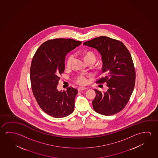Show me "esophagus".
I'll list each match as a JSON object with an SVG mask.
<instances>
[{
  "label": "esophagus",
  "instance_id": "esophagus-1",
  "mask_svg": "<svg viewBox=\"0 0 158 158\" xmlns=\"http://www.w3.org/2000/svg\"><path fill=\"white\" fill-rule=\"evenodd\" d=\"M77 89L78 91H82V90H86V89H87V88L78 87V88Z\"/></svg>",
  "mask_w": 158,
  "mask_h": 158
}]
</instances>
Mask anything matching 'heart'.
<instances>
[{
    "label": "heart",
    "instance_id": "1",
    "mask_svg": "<svg viewBox=\"0 0 158 158\" xmlns=\"http://www.w3.org/2000/svg\"><path fill=\"white\" fill-rule=\"evenodd\" d=\"M83 57L86 62L89 61H93L94 62H95V60H96V56L94 54V53H93L92 52H90V51L84 53ZM73 55L72 54L69 55V56L66 59V64L68 67L70 66L72 61H73ZM76 82L80 85H85L87 83V79L86 76L83 73L79 74L77 76V77L76 78Z\"/></svg>",
    "mask_w": 158,
    "mask_h": 158
}]
</instances>
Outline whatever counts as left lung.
I'll use <instances>...</instances> for the list:
<instances>
[{"instance_id": "8db88e82", "label": "left lung", "mask_w": 158, "mask_h": 158, "mask_svg": "<svg viewBox=\"0 0 158 158\" xmlns=\"http://www.w3.org/2000/svg\"><path fill=\"white\" fill-rule=\"evenodd\" d=\"M83 45L100 52L104 76L96 83H106L109 87L104 93L94 89L96 96L92 102L93 109L105 116L119 113L128 102L135 85V68L129 50L120 40L106 36L94 38Z\"/></svg>"}]
</instances>
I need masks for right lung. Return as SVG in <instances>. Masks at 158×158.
Masks as SVG:
<instances>
[{
    "label": "right lung",
    "mask_w": 158,
    "mask_h": 158,
    "mask_svg": "<svg viewBox=\"0 0 158 158\" xmlns=\"http://www.w3.org/2000/svg\"><path fill=\"white\" fill-rule=\"evenodd\" d=\"M82 42L56 38L43 43L33 57L30 80L33 94L41 109L53 118H64L73 113L78 90L72 87L58 91L59 76L65 70L66 55Z\"/></svg>",
    "instance_id": "add662e5"
}]
</instances>
